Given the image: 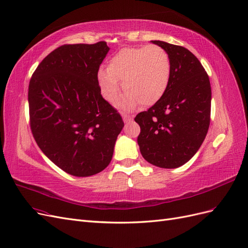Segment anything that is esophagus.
<instances>
[{
	"instance_id": "obj_1",
	"label": "esophagus",
	"mask_w": 248,
	"mask_h": 248,
	"mask_svg": "<svg viewBox=\"0 0 248 248\" xmlns=\"http://www.w3.org/2000/svg\"><path fill=\"white\" fill-rule=\"evenodd\" d=\"M123 118H124V123H128V122H130V120L133 119V116H132V115L124 114V115H123Z\"/></svg>"
}]
</instances>
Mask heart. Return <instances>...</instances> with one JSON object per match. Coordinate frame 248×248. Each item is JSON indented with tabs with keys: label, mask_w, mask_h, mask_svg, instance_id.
I'll use <instances>...</instances> for the list:
<instances>
[{
	"label": "heart",
	"mask_w": 248,
	"mask_h": 248,
	"mask_svg": "<svg viewBox=\"0 0 248 248\" xmlns=\"http://www.w3.org/2000/svg\"><path fill=\"white\" fill-rule=\"evenodd\" d=\"M171 63L168 53L159 46L124 47L110 59L108 68L97 73L104 97L114 104L120 93V82L126 91L120 108L152 106L164 95L170 81Z\"/></svg>",
	"instance_id": "1"
}]
</instances>
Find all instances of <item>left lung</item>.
Listing matches in <instances>:
<instances>
[{
  "instance_id": "obj_1",
  "label": "left lung",
  "mask_w": 248,
  "mask_h": 248,
  "mask_svg": "<svg viewBox=\"0 0 248 248\" xmlns=\"http://www.w3.org/2000/svg\"><path fill=\"white\" fill-rule=\"evenodd\" d=\"M152 42L168 53L171 75L164 95L136 115L137 142L148 163L176 168L193 157L207 136L211 85L202 63L189 49L165 41Z\"/></svg>"
}]
</instances>
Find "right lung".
<instances>
[{"label":"right lung","instance_id":"right-lung-1","mask_svg":"<svg viewBox=\"0 0 248 248\" xmlns=\"http://www.w3.org/2000/svg\"><path fill=\"white\" fill-rule=\"evenodd\" d=\"M109 49L106 41L61 46L39 63L30 80L33 137L54 164L75 176L104 170L124 128L97 80Z\"/></svg>","mask_w":248,"mask_h":248}]
</instances>
